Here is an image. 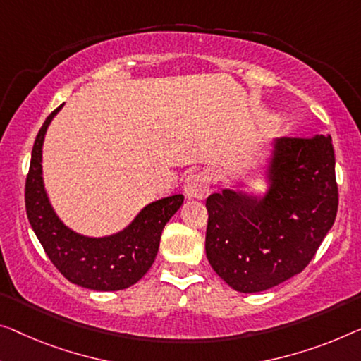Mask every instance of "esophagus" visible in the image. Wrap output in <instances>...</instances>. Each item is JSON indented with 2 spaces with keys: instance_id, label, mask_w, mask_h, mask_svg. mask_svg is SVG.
Instances as JSON below:
<instances>
[{
  "instance_id": "1",
  "label": "esophagus",
  "mask_w": 361,
  "mask_h": 361,
  "mask_svg": "<svg viewBox=\"0 0 361 361\" xmlns=\"http://www.w3.org/2000/svg\"><path fill=\"white\" fill-rule=\"evenodd\" d=\"M185 196L190 199H202L209 195V178L204 173L188 175L183 183Z\"/></svg>"
}]
</instances>
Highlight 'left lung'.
Instances as JSON below:
<instances>
[{"label":"left lung","mask_w":361,"mask_h":361,"mask_svg":"<svg viewBox=\"0 0 361 361\" xmlns=\"http://www.w3.org/2000/svg\"><path fill=\"white\" fill-rule=\"evenodd\" d=\"M250 179L265 191L248 192ZM337 202L329 134L274 139L256 169L207 197V259L236 292L276 287L313 259L334 225Z\"/></svg>","instance_id":"left-lung-1"}]
</instances>
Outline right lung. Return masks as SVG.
<instances>
[{
  "label": "right lung",
  "mask_w": 361,
  "mask_h": 361,
  "mask_svg": "<svg viewBox=\"0 0 361 361\" xmlns=\"http://www.w3.org/2000/svg\"><path fill=\"white\" fill-rule=\"evenodd\" d=\"M63 106L47 118L32 149L25 181L27 219L47 256L69 282L97 292L128 288L154 264L162 230L178 212L185 196L173 195L147 204L125 228L111 235L89 236L68 227L51 206L42 166L47 129Z\"/></svg>",
  "instance_id": "add662e5"
}]
</instances>
